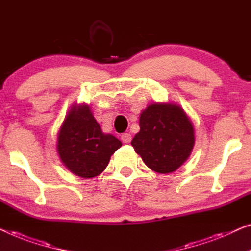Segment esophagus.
<instances>
[{
  "instance_id": "obj_1",
  "label": "esophagus",
  "mask_w": 251,
  "mask_h": 251,
  "mask_svg": "<svg viewBox=\"0 0 251 251\" xmlns=\"http://www.w3.org/2000/svg\"><path fill=\"white\" fill-rule=\"evenodd\" d=\"M121 139L124 143H129L130 140H132V135H130L129 133H124V134H122Z\"/></svg>"
}]
</instances>
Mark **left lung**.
Segmentation results:
<instances>
[{"instance_id": "1", "label": "left lung", "mask_w": 251, "mask_h": 251, "mask_svg": "<svg viewBox=\"0 0 251 251\" xmlns=\"http://www.w3.org/2000/svg\"><path fill=\"white\" fill-rule=\"evenodd\" d=\"M132 146L152 171L174 172L195 146L193 125L178 105L151 104L140 115V132Z\"/></svg>"}]
</instances>
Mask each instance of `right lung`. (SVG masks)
<instances>
[{
  "label": "right lung",
  "mask_w": 251,
  "mask_h": 251,
  "mask_svg": "<svg viewBox=\"0 0 251 251\" xmlns=\"http://www.w3.org/2000/svg\"><path fill=\"white\" fill-rule=\"evenodd\" d=\"M122 142L102 133L89 105H74L58 135L56 149L68 169L84 178L94 177L107 167L111 154Z\"/></svg>",
  "instance_id": "1"
}]
</instances>
